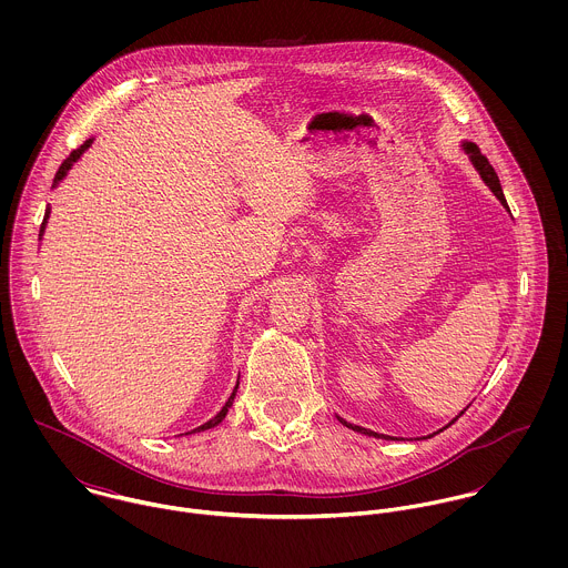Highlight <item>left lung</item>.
<instances>
[{
    "instance_id": "obj_1",
    "label": "left lung",
    "mask_w": 568,
    "mask_h": 568,
    "mask_svg": "<svg viewBox=\"0 0 568 568\" xmlns=\"http://www.w3.org/2000/svg\"><path fill=\"white\" fill-rule=\"evenodd\" d=\"M464 151L470 155V160L475 163V168L479 170V174H481V179L486 181L487 185H489V190L496 194V199L507 207V201H505V194H503V187H500V181H498V174L494 172V168H491V163L487 162L486 155L479 151V146L477 144H470V142H466L464 144ZM459 415H464V410L459 413ZM457 415V417H459ZM457 417L450 422V424H455L457 422ZM338 422L341 424H345L347 428H352V430H356V433H363V435H369V437H383V439H394V437H387V435H378V433H374V430H367V428H363V426H354V424H347L345 419H341L338 417ZM448 424V426H450Z\"/></svg>"
}]
</instances>
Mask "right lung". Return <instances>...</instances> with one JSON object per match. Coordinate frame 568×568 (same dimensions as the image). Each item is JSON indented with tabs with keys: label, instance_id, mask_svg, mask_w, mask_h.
I'll list each match as a JSON object with an SVG mask.
<instances>
[{
	"label": "right lung",
	"instance_id": "obj_1",
	"mask_svg": "<svg viewBox=\"0 0 568 568\" xmlns=\"http://www.w3.org/2000/svg\"><path fill=\"white\" fill-rule=\"evenodd\" d=\"M89 144H91V140H87L84 144H82L81 149H77V151H72L70 153V158L65 160V162L61 163V168L57 170V176H54V185L68 174V170L72 168V163L77 162L79 158H81L82 153H84V149H89ZM48 216H50V207L45 210V219H43V225H41V232H39V236L43 234V227H45V221H48ZM236 392H239V383H236V387H234V392H232V396H230V400L225 403V406L210 419V422H205V424H201L199 428H194L192 433H201V430H207V428H212V426H216V424H221L223 419H225V415H227V410H230V406H232V403H234V398H236ZM187 435V433H185Z\"/></svg>",
	"mask_w": 568,
	"mask_h": 568
}]
</instances>
